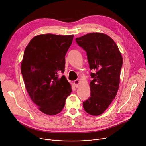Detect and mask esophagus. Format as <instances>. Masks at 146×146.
Returning <instances> with one entry per match:
<instances>
[{
    "mask_svg": "<svg viewBox=\"0 0 146 146\" xmlns=\"http://www.w3.org/2000/svg\"><path fill=\"white\" fill-rule=\"evenodd\" d=\"M79 83H80V81H79V80H78V79L74 80V84L76 87H79Z\"/></svg>",
    "mask_w": 146,
    "mask_h": 146,
    "instance_id": "1",
    "label": "esophagus"
}]
</instances>
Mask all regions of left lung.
I'll list each match as a JSON object with an SVG mask.
<instances>
[{
  "mask_svg": "<svg viewBox=\"0 0 146 146\" xmlns=\"http://www.w3.org/2000/svg\"><path fill=\"white\" fill-rule=\"evenodd\" d=\"M86 52L93 80L90 82V97L83 102L90 115L98 116L108 108L115 98L120 83L122 56L117 46L108 35L91 33L76 38Z\"/></svg>",
  "mask_w": 146,
  "mask_h": 146,
  "instance_id": "1",
  "label": "left lung"
}]
</instances>
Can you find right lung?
Here are the masks:
<instances>
[{"instance_id": "add662e5", "label": "right lung", "mask_w": 146, "mask_h": 146, "mask_svg": "<svg viewBox=\"0 0 146 146\" xmlns=\"http://www.w3.org/2000/svg\"><path fill=\"white\" fill-rule=\"evenodd\" d=\"M73 35L41 34L26 46L21 63L25 86L32 101L45 114L55 115L63 109L72 92L64 73L65 55L72 44Z\"/></svg>"}]
</instances>
